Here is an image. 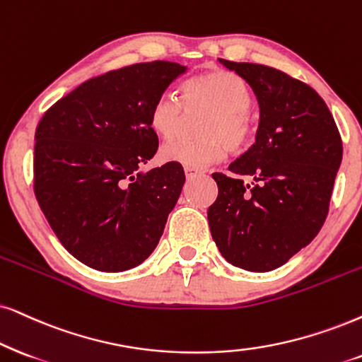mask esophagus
I'll return each mask as SVG.
<instances>
[{"label": "esophagus", "mask_w": 362, "mask_h": 362, "mask_svg": "<svg viewBox=\"0 0 362 362\" xmlns=\"http://www.w3.org/2000/svg\"><path fill=\"white\" fill-rule=\"evenodd\" d=\"M184 170H185V177L187 178H192V177L199 175V173H200V170H197V168H190V167H185Z\"/></svg>", "instance_id": "34e87169"}]
</instances>
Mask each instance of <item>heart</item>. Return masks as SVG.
Segmentation results:
<instances>
[{
	"mask_svg": "<svg viewBox=\"0 0 362 362\" xmlns=\"http://www.w3.org/2000/svg\"><path fill=\"white\" fill-rule=\"evenodd\" d=\"M209 108L199 140H172L160 148L163 162L202 168L226 157L227 148L240 152L250 144L254 123L249 110L252 91L239 75L214 70L192 76L182 85V98L165 91L155 100L148 113L152 130L162 139H172L180 130L185 108Z\"/></svg>",
	"mask_w": 362,
	"mask_h": 362,
	"instance_id": "1",
	"label": "heart"
}]
</instances>
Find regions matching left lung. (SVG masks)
I'll use <instances>...</instances> for the list:
<instances>
[{
  "label": "left lung",
  "instance_id": "1",
  "mask_svg": "<svg viewBox=\"0 0 362 362\" xmlns=\"http://www.w3.org/2000/svg\"><path fill=\"white\" fill-rule=\"evenodd\" d=\"M257 97L255 144L212 173L218 195L207 210L222 257L250 272L281 267L321 230L342 160V140L317 91L276 68L221 59ZM240 176H252L244 185Z\"/></svg>",
  "mask_w": 362,
  "mask_h": 362
}]
</instances>
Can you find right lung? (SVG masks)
Returning a JSON list of instances; mask_svg holds the SVG:
<instances>
[{"label": "right lung", "mask_w": 362, "mask_h": 362, "mask_svg": "<svg viewBox=\"0 0 362 362\" xmlns=\"http://www.w3.org/2000/svg\"><path fill=\"white\" fill-rule=\"evenodd\" d=\"M185 70L152 62L103 73L59 98L36 127V200L63 247L91 269L136 267L163 234L184 168H140L158 148L150 108Z\"/></svg>", "instance_id": "1"}]
</instances>
